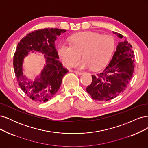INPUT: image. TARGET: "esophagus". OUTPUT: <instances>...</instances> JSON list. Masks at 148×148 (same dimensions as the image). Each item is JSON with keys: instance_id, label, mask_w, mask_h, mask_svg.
I'll return each instance as SVG.
<instances>
[{"instance_id": "1", "label": "esophagus", "mask_w": 148, "mask_h": 148, "mask_svg": "<svg viewBox=\"0 0 148 148\" xmlns=\"http://www.w3.org/2000/svg\"><path fill=\"white\" fill-rule=\"evenodd\" d=\"M74 73H75V74H79V75H82V74H84V73L83 72H79V71H74Z\"/></svg>"}]
</instances>
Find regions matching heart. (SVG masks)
<instances>
[{
  "instance_id": "1",
  "label": "heart",
  "mask_w": 148,
  "mask_h": 148,
  "mask_svg": "<svg viewBox=\"0 0 148 148\" xmlns=\"http://www.w3.org/2000/svg\"><path fill=\"white\" fill-rule=\"evenodd\" d=\"M114 47L115 41L111 36H101L93 32H83L71 36L69 44L61 42L57 47V53L67 67L73 65L77 69L93 68L98 69L107 64ZM80 53H82L84 58L75 63L79 58Z\"/></svg>"
}]
</instances>
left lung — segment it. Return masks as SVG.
I'll return each mask as SVG.
<instances>
[{
    "instance_id": "8db88e82",
    "label": "left lung",
    "mask_w": 148,
    "mask_h": 148,
    "mask_svg": "<svg viewBox=\"0 0 148 148\" xmlns=\"http://www.w3.org/2000/svg\"><path fill=\"white\" fill-rule=\"evenodd\" d=\"M122 39L123 36L112 32ZM132 46L126 39L119 42L109 64L102 72L93 75L92 82L86 88L91 97L98 101H108L124 91L130 82L135 67Z\"/></svg>"
}]
</instances>
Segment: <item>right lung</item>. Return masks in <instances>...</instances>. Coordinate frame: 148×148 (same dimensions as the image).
<instances>
[{
    "instance_id": "add662e5",
    "label": "right lung",
    "mask_w": 148,
    "mask_h": 148,
    "mask_svg": "<svg viewBox=\"0 0 148 148\" xmlns=\"http://www.w3.org/2000/svg\"><path fill=\"white\" fill-rule=\"evenodd\" d=\"M66 32L57 28H45L27 34L16 47L13 56V68L19 85L28 97L38 103L53 98L61 86L62 79L68 72L59 61L55 47L57 36ZM36 52L44 55L46 63L34 80L24 74L23 63L25 57Z\"/></svg>"
}]
</instances>
